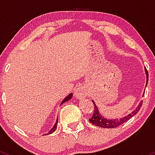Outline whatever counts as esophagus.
I'll return each mask as SVG.
<instances>
[{
	"instance_id": "1",
	"label": "esophagus",
	"mask_w": 155,
	"mask_h": 155,
	"mask_svg": "<svg viewBox=\"0 0 155 155\" xmlns=\"http://www.w3.org/2000/svg\"><path fill=\"white\" fill-rule=\"evenodd\" d=\"M74 95L77 97H82L86 96V92L83 90L82 87L79 86L78 87L75 89V91H74Z\"/></svg>"
}]
</instances>
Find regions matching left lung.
Returning <instances> with one entry per match:
<instances>
[{"label":"left lung","mask_w":155,"mask_h":155,"mask_svg":"<svg viewBox=\"0 0 155 155\" xmlns=\"http://www.w3.org/2000/svg\"><path fill=\"white\" fill-rule=\"evenodd\" d=\"M145 71L146 74H147V85L148 83V80H149V74H148V71L147 68L145 67ZM92 102L94 104V111H93V115L91 118H90L89 121L91 123V124L96 125V126L101 127L103 128H114L117 127L119 125L124 124V122H126L127 121L131 119L133 116H135L137 113L138 112V110H140V107H141L142 104H143V101L140 102V103L139 104V105L136 107L135 110H134L132 114H129L128 116H127L126 117H123L120 119H107L105 118H103L102 116L100 114V112H99L98 107H97L95 103L94 102V101L92 100Z\"/></svg>","instance_id":"obj_1"}]
</instances>
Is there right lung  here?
Returning <instances> with one entry per match:
<instances>
[{
	"label": "right lung",
	"instance_id": "1",
	"mask_svg": "<svg viewBox=\"0 0 155 155\" xmlns=\"http://www.w3.org/2000/svg\"><path fill=\"white\" fill-rule=\"evenodd\" d=\"M72 93H71L70 94H69L68 96H67V97H66V98L64 99V100L63 101H62L61 104H63L64 102H67V101H68V100H71V98H72ZM57 125H58V118H57L56 122H55V124H54V126H53V127L52 128V129L50 130V131H49V133H46V134H44V135H49V134H51V133H53V132H54L55 130H56V128H57Z\"/></svg>",
	"mask_w": 155,
	"mask_h": 155
}]
</instances>
